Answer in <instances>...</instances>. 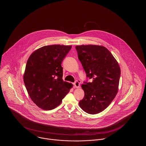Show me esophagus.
<instances>
[{
  "label": "esophagus",
  "mask_w": 146,
  "mask_h": 146,
  "mask_svg": "<svg viewBox=\"0 0 146 146\" xmlns=\"http://www.w3.org/2000/svg\"><path fill=\"white\" fill-rule=\"evenodd\" d=\"M73 84L76 88H79L80 86V82L79 80H76Z\"/></svg>",
  "instance_id": "esophagus-1"
}]
</instances>
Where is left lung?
<instances>
[{
    "mask_svg": "<svg viewBox=\"0 0 146 146\" xmlns=\"http://www.w3.org/2000/svg\"><path fill=\"white\" fill-rule=\"evenodd\" d=\"M76 49L87 78L92 80L82 85L85 95L79 106L88 114H97L110 105L118 92L120 67L104 46L83 45Z\"/></svg>",
    "mask_w": 146,
    "mask_h": 146,
    "instance_id": "left-lung-1",
    "label": "left lung"
}]
</instances>
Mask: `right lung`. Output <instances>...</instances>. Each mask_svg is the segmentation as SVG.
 I'll list each match as a JSON object with an SVG mask.
<instances>
[{
  "label": "right lung",
  "mask_w": 146,
  "mask_h": 146,
  "mask_svg": "<svg viewBox=\"0 0 146 146\" xmlns=\"http://www.w3.org/2000/svg\"><path fill=\"white\" fill-rule=\"evenodd\" d=\"M72 46H45L33 52L28 58L23 80L28 95L35 104L44 110L60 105L70 92L72 84L63 82L64 58Z\"/></svg>",
  "instance_id": "add662e5"
}]
</instances>
